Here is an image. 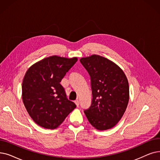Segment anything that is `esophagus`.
Instances as JSON below:
<instances>
[{
  "label": "esophagus",
  "instance_id": "34e87169",
  "mask_svg": "<svg viewBox=\"0 0 160 160\" xmlns=\"http://www.w3.org/2000/svg\"><path fill=\"white\" fill-rule=\"evenodd\" d=\"M74 102H75V104H76V106H77V107H78V106H79V104H80V102H79L78 99H76V100L74 101Z\"/></svg>",
  "mask_w": 160,
  "mask_h": 160
}]
</instances>
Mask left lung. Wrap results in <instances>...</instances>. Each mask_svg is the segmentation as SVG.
Listing matches in <instances>:
<instances>
[{
	"label": "left lung",
	"instance_id": "8db88e82",
	"mask_svg": "<svg viewBox=\"0 0 160 160\" xmlns=\"http://www.w3.org/2000/svg\"><path fill=\"white\" fill-rule=\"evenodd\" d=\"M91 78L92 100L84 110L89 122L98 130L113 128L123 116L129 99V84L123 71L98 55L80 59Z\"/></svg>",
	"mask_w": 160,
	"mask_h": 160
}]
</instances>
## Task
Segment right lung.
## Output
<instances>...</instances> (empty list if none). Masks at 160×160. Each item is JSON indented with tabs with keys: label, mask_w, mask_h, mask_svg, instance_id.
Masks as SVG:
<instances>
[{
	"label": "right lung",
	"mask_w": 160,
	"mask_h": 160,
	"mask_svg": "<svg viewBox=\"0 0 160 160\" xmlns=\"http://www.w3.org/2000/svg\"><path fill=\"white\" fill-rule=\"evenodd\" d=\"M77 60L53 55L34 63L26 72L22 83L23 102L38 126L57 128L76 108L67 98L60 82Z\"/></svg>",
	"instance_id": "1"
}]
</instances>
